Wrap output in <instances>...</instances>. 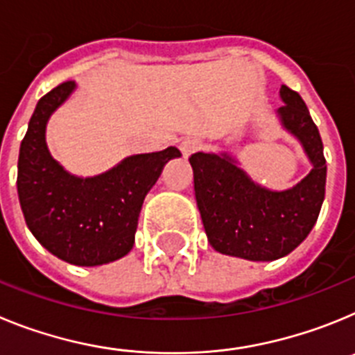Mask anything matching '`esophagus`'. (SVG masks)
Returning a JSON list of instances; mask_svg holds the SVG:
<instances>
[{"instance_id": "esophagus-1", "label": "esophagus", "mask_w": 355, "mask_h": 355, "mask_svg": "<svg viewBox=\"0 0 355 355\" xmlns=\"http://www.w3.org/2000/svg\"><path fill=\"white\" fill-rule=\"evenodd\" d=\"M180 147H181V153H183L184 156H190L192 153H196V150L199 149L200 144H199V140H196V139H184L183 142H181Z\"/></svg>"}]
</instances>
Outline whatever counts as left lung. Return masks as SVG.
Masks as SVG:
<instances>
[{
	"instance_id": "1",
	"label": "left lung",
	"mask_w": 355,
	"mask_h": 355,
	"mask_svg": "<svg viewBox=\"0 0 355 355\" xmlns=\"http://www.w3.org/2000/svg\"><path fill=\"white\" fill-rule=\"evenodd\" d=\"M279 97L283 106L275 110V117L302 146L311 165L297 184L272 190L252 180L227 150H199L190 156L206 236L209 245L225 256L247 261L284 258L311 233L324 205L327 165L318 128L295 90L281 85Z\"/></svg>"
}]
</instances>
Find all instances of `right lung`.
Here are the masks:
<instances>
[{
    "instance_id": "right-lung-1",
    "label": "right lung",
    "mask_w": 355,
    "mask_h": 355,
    "mask_svg": "<svg viewBox=\"0 0 355 355\" xmlns=\"http://www.w3.org/2000/svg\"><path fill=\"white\" fill-rule=\"evenodd\" d=\"M76 81H64L37 103L17 162V196L31 234L53 256L78 266L124 258L135 245L140 209L178 147L131 155L101 174L81 178L49 153L46 128Z\"/></svg>"
}]
</instances>
